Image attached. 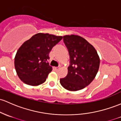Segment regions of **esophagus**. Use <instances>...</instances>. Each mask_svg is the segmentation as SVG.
Wrapping results in <instances>:
<instances>
[{"label": "esophagus", "instance_id": "esophagus-1", "mask_svg": "<svg viewBox=\"0 0 121 121\" xmlns=\"http://www.w3.org/2000/svg\"><path fill=\"white\" fill-rule=\"evenodd\" d=\"M60 68V67H54V69H55V70H56V71H57V70L59 69Z\"/></svg>", "mask_w": 121, "mask_h": 121}]
</instances>
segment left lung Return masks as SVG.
Returning <instances> with one entry per match:
<instances>
[{"mask_svg": "<svg viewBox=\"0 0 121 121\" xmlns=\"http://www.w3.org/2000/svg\"><path fill=\"white\" fill-rule=\"evenodd\" d=\"M64 41L70 56V65L60 84L68 91H76L88 86L95 79L100 65V58L95 48L78 35H65Z\"/></svg>", "mask_w": 121, "mask_h": 121, "instance_id": "obj_1", "label": "left lung"}]
</instances>
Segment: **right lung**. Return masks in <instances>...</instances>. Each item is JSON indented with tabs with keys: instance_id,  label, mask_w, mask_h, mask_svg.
<instances>
[{
	"instance_id": "right-lung-1",
	"label": "right lung",
	"mask_w": 121,
	"mask_h": 121,
	"mask_svg": "<svg viewBox=\"0 0 121 121\" xmlns=\"http://www.w3.org/2000/svg\"><path fill=\"white\" fill-rule=\"evenodd\" d=\"M62 36L39 33L26 41L16 53L14 65L19 79L31 86L44 83L52 71L47 60L54 45L62 39Z\"/></svg>"
}]
</instances>
